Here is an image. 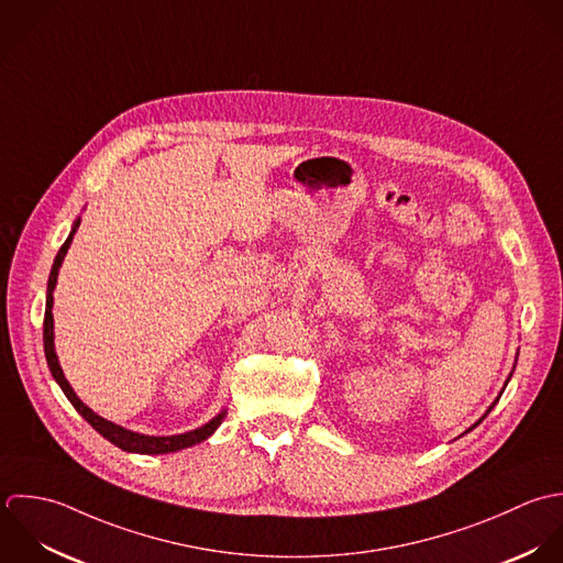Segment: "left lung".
I'll list each match as a JSON object with an SVG mask.
<instances>
[{
  "mask_svg": "<svg viewBox=\"0 0 563 563\" xmlns=\"http://www.w3.org/2000/svg\"><path fill=\"white\" fill-rule=\"evenodd\" d=\"M507 382H509V379H507ZM503 390H505V388H503ZM496 401H498V399H496ZM496 401H494V404H492V406H489V408H487V412H485V415H483V417H481V419H478V421H476V423H474V426H472V428H470V430H474V428H476V426H478V423H481V421H483V419H485V417H487V415H489V412H492V408H494V406H496ZM470 430H467V432H470Z\"/></svg>",
  "mask_w": 563,
  "mask_h": 563,
  "instance_id": "obj_1",
  "label": "left lung"
}]
</instances>
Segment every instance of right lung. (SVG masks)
Wrapping results in <instances>:
<instances>
[{"instance_id":"right-lung-1","label":"right lung","mask_w":563,"mask_h":563,"mask_svg":"<svg viewBox=\"0 0 563 563\" xmlns=\"http://www.w3.org/2000/svg\"><path fill=\"white\" fill-rule=\"evenodd\" d=\"M78 224H80V218L74 222L67 240L63 242L60 251L56 253L54 257V264H52V271H49V279H47V299H45V319H43V350H45V361H47V367L54 375V379L58 382V386L63 388V393L67 395V399L71 401V406L104 437L109 439L113 445H118L120 450L124 452H137V454H168V452H177V450H184L189 445H196V443H202L207 437H211L216 432V428L222 423V419L227 417V410H220L211 421H207L205 426L196 428V430H189L184 434H173V437H148V434H140V432H133V430H126L113 421H107L104 417L96 415L89 406H85L80 401V397L74 393V388L69 386V382L65 379L63 369L58 365V358H56V352H54V317H52V303H54V288H56V277H58V268L65 260V253L74 240V233L78 231Z\"/></svg>"}]
</instances>
